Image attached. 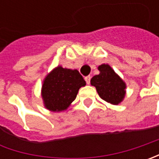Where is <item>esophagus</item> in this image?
<instances>
[{"mask_svg":"<svg viewBox=\"0 0 159 159\" xmlns=\"http://www.w3.org/2000/svg\"><path fill=\"white\" fill-rule=\"evenodd\" d=\"M90 79H91V77L90 76L85 77V80H86V82H87L88 85H89V83H90Z\"/></svg>","mask_w":159,"mask_h":159,"instance_id":"esophagus-1","label":"esophagus"}]
</instances>
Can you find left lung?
<instances>
[{
  "instance_id": "8db88e82",
  "label": "left lung",
  "mask_w": 159,
  "mask_h": 159,
  "mask_svg": "<svg viewBox=\"0 0 159 159\" xmlns=\"http://www.w3.org/2000/svg\"><path fill=\"white\" fill-rule=\"evenodd\" d=\"M98 70L100 73L91 79V85L96 89L102 100L113 105H118L125 98V82L108 64L99 65Z\"/></svg>"
}]
</instances>
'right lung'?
<instances>
[{
  "label": "right lung",
  "instance_id": "obj_1",
  "mask_svg": "<svg viewBox=\"0 0 159 159\" xmlns=\"http://www.w3.org/2000/svg\"><path fill=\"white\" fill-rule=\"evenodd\" d=\"M85 86L86 81L79 70L58 65L43 80L41 97L44 107L54 112L66 111L75 100L79 89Z\"/></svg>",
  "mask_w": 159,
  "mask_h": 159
}]
</instances>
